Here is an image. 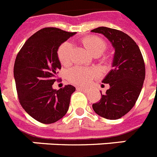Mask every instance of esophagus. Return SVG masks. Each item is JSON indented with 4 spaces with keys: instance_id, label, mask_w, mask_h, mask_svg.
Returning <instances> with one entry per match:
<instances>
[{
    "instance_id": "obj_1",
    "label": "esophagus",
    "mask_w": 157,
    "mask_h": 157,
    "mask_svg": "<svg viewBox=\"0 0 157 157\" xmlns=\"http://www.w3.org/2000/svg\"><path fill=\"white\" fill-rule=\"evenodd\" d=\"M77 90H84V91H86V90H87V88L82 87V86H78Z\"/></svg>"
}]
</instances>
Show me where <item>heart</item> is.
Masks as SVG:
<instances>
[{
    "instance_id": "1",
    "label": "heart",
    "mask_w": 157,
    "mask_h": 157,
    "mask_svg": "<svg viewBox=\"0 0 157 157\" xmlns=\"http://www.w3.org/2000/svg\"><path fill=\"white\" fill-rule=\"evenodd\" d=\"M82 44L94 56L101 55L107 48L106 43L102 39L93 36H89L82 39ZM57 56L62 65L68 66L71 64L72 56L71 44L68 42L63 43L59 47ZM96 74L97 73L94 70L76 67L69 71L68 79L74 84L84 86L89 83L90 80L96 75Z\"/></svg>"
}]
</instances>
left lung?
<instances>
[{
    "instance_id": "obj_1",
    "label": "left lung",
    "mask_w": 157,
    "mask_h": 157,
    "mask_svg": "<svg viewBox=\"0 0 157 157\" xmlns=\"http://www.w3.org/2000/svg\"><path fill=\"white\" fill-rule=\"evenodd\" d=\"M92 33L104 35L115 48L113 69L103 79L109 85L101 99L92 105L97 114L109 120L119 119L136 104L144 78L145 66L140 48L126 33L117 29L99 27Z\"/></svg>"
}]
</instances>
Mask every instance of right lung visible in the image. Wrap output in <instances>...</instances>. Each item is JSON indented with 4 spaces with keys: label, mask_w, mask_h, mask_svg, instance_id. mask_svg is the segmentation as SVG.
<instances>
[{
    "label": "right lung",
    "mask_w": 157,
    "mask_h": 157,
    "mask_svg": "<svg viewBox=\"0 0 157 157\" xmlns=\"http://www.w3.org/2000/svg\"><path fill=\"white\" fill-rule=\"evenodd\" d=\"M75 34L57 28L40 29L25 42L15 60L13 73L19 101L31 117L43 124L62 118L75 91L71 85L58 90L52 88L61 69L59 47Z\"/></svg>",
    "instance_id": "obj_1"
}]
</instances>
